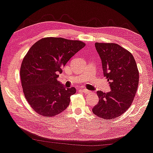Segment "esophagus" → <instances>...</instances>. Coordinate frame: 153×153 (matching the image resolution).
<instances>
[{"label":"esophagus","instance_id":"obj_1","mask_svg":"<svg viewBox=\"0 0 153 153\" xmlns=\"http://www.w3.org/2000/svg\"><path fill=\"white\" fill-rule=\"evenodd\" d=\"M80 89L82 90V92H84L85 94H89L91 92V91L88 90V89H84V88H81Z\"/></svg>","mask_w":153,"mask_h":153}]
</instances>
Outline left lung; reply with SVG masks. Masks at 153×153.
<instances>
[{
    "label": "left lung",
    "instance_id": "8db88e82",
    "mask_svg": "<svg viewBox=\"0 0 153 153\" xmlns=\"http://www.w3.org/2000/svg\"><path fill=\"white\" fill-rule=\"evenodd\" d=\"M95 48L111 91H97L99 102L92 112L103 120L113 119L125 113L133 102L139 80L138 68L133 55L119 45L96 42Z\"/></svg>",
    "mask_w": 153,
    "mask_h": 153
}]
</instances>
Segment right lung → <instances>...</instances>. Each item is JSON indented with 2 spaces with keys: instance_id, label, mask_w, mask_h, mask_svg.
<instances>
[{
  "instance_id": "right-lung-1",
  "label": "right lung",
  "mask_w": 153,
  "mask_h": 153,
  "mask_svg": "<svg viewBox=\"0 0 153 153\" xmlns=\"http://www.w3.org/2000/svg\"><path fill=\"white\" fill-rule=\"evenodd\" d=\"M85 46L80 40L48 37L29 49L22 61L20 77L26 99L36 113L54 117L68 106L76 89L65 88L57 78L66 63Z\"/></svg>"
}]
</instances>
